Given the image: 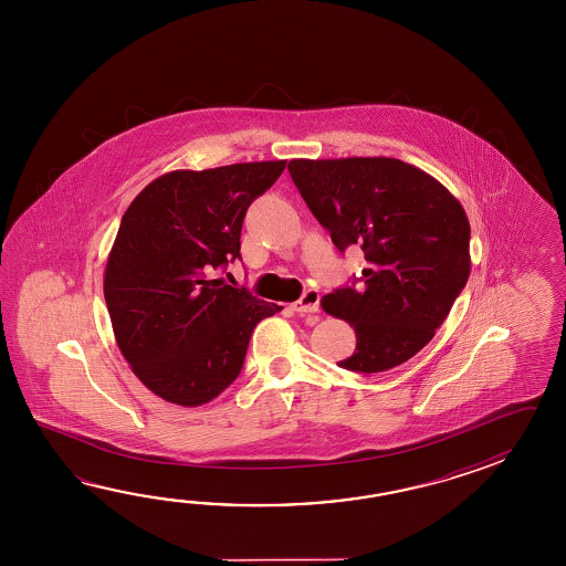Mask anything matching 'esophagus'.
I'll list each match as a JSON object with an SVG mask.
<instances>
[{"mask_svg":"<svg viewBox=\"0 0 566 566\" xmlns=\"http://www.w3.org/2000/svg\"><path fill=\"white\" fill-rule=\"evenodd\" d=\"M293 310L301 313V315L319 312V291L307 289V291L301 295L300 301L293 303Z\"/></svg>","mask_w":566,"mask_h":566,"instance_id":"1","label":"esophagus"}]
</instances>
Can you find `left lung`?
I'll list each match as a JSON object with an SVG mask.
<instances>
[{
  "mask_svg": "<svg viewBox=\"0 0 566 566\" xmlns=\"http://www.w3.org/2000/svg\"><path fill=\"white\" fill-rule=\"evenodd\" d=\"M313 217L344 253L366 256L358 289L325 295V313L356 332L352 373H385L433 339L470 279V220L427 171L395 157L291 159Z\"/></svg>",
  "mask_w": 566,
  "mask_h": 566,
  "instance_id": "obj_1",
  "label": "left lung"
}]
</instances>
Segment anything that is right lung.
<instances>
[{"label": "right lung", "mask_w": 566, "mask_h": 566, "mask_svg": "<svg viewBox=\"0 0 566 566\" xmlns=\"http://www.w3.org/2000/svg\"><path fill=\"white\" fill-rule=\"evenodd\" d=\"M287 159L176 169L120 218L103 291L133 374L180 407L217 398L241 374L254 325L281 310L217 279L241 256L242 220Z\"/></svg>", "instance_id": "add662e5"}]
</instances>
